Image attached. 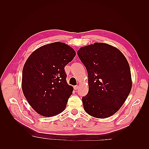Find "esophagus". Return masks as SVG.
<instances>
[{"mask_svg":"<svg viewBox=\"0 0 149 149\" xmlns=\"http://www.w3.org/2000/svg\"><path fill=\"white\" fill-rule=\"evenodd\" d=\"M78 88H79V86H78V85H76V86H74V89L75 90L78 89Z\"/></svg>","mask_w":149,"mask_h":149,"instance_id":"34e87169","label":"esophagus"}]
</instances>
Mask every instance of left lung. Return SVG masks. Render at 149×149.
<instances>
[{
	"label": "left lung",
	"mask_w": 149,
	"mask_h": 149,
	"mask_svg": "<svg viewBox=\"0 0 149 149\" xmlns=\"http://www.w3.org/2000/svg\"><path fill=\"white\" fill-rule=\"evenodd\" d=\"M77 54L88 75L84 109L94 118H109L119 111L131 90L129 63L119 49L104 43L80 48Z\"/></svg>",
	"instance_id": "1"
}]
</instances>
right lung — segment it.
Segmentation results:
<instances>
[{
  "label": "right lung",
  "mask_w": 149,
  "mask_h": 149,
  "mask_svg": "<svg viewBox=\"0 0 149 149\" xmlns=\"http://www.w3.org/2000/svg\"><path fill=\"white\" fill-rule=\"evenodd\" d=\"M76 56L74 49L61 42L45 45L26 60L22 71V88L38 114L51 117L65 110L73 88L66 82L65 66Z\"/></svg>",
  "instance_id": "add662e5"
}]
</instances>
